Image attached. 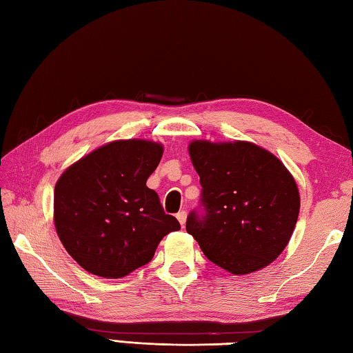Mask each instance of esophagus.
Listing matches in <instances>:
<instances>
[{"instance_id":"1","label":"esophagus","mask_w":353,"mask_h":353,"mask_svg":"<svg viewBox=\"0 0 353 353\" xmlns=\"http://www.w3.org/2000/svg\"><path fill=\"white\" fill-rule=\"evenodd\" d=\"M177 220H179V223L182 224V228L185 226V221H186V212L185 211H181V212H177Z\"/></svg>"}]
</instances>
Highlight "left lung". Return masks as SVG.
<instances>
[{
	"instance_id": "8db88e82",
	"label": "left lung",
	"mask_w": 353,
	"mask_h": 353,
	"mask_svg": "<svg viewBox=\"0 0 353 353\" xmlns=\"http://www.w3.org/2000/svg\"><path fill=\"white\" fill-rule=\"evenodd\" d=\"M190 154L201 197L186 232L209 261L232 274L268 265L287 247L301 209L288 170L252 142L194 141Z\"/></svg>"
}]
</instances>
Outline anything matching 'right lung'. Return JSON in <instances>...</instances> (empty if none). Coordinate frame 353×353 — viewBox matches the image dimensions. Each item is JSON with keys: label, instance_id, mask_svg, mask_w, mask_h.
Here are the masks:
<instances>
[{"label": "right lung", "instance_id": "obj_1", "mask_svg": "<svg viewBox=\"0 0 353 353\" xmlns=\"http://www.w3.org/2000/svg\"><path fill=\"white\" fill-rule=\"evenodd\" d=\"M162 153L156 142L114 141L81 157L57 181V235L86 272L127 276L153 259L165 235L181 229L147 186Z\"/></svg>", "mask_w": 353, "mask_h": 353}]
</instances>
